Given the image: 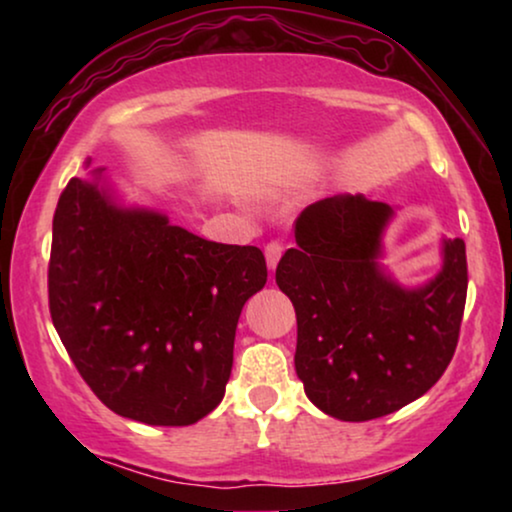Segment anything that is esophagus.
<instances>
[{"label": "esophagus", "instance_id": "1", "mask_svg": "<svg viewBox=\"0 0 512 512\" xmlns=\"http://www.w3.org/2000/svg\"><path fill=\"white\" fill-rule=\"evenodd\" d=\"M282 251H284V247H282V242H279V240H272V242L265 244V261H268L270 270L277 268L279 258H282Z\"/></svg>", "mask_w": 512, "mask_h": 512}]
</instances>
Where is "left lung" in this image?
Listing matches in <instances>:
<instances>
[{
    "label": "left lung",
    "instance_id": "8db88e82",
    "mask_svg": "<svg viewBox=\"0 0 512 512\" xmlns=\"http://www.w3.org/2000/svg\"><path fill=\"white\" fill-rule=\"evenodd\" d=\"M391 207L335 195L296 219V249L277 284L296 307V373L326 415L368 422L424 396L450 366L464 317V240H445L443 270L408 291L384 275L382 230Z\"/></svg>",
    "mask_w": 512,
    "mask_h": 512
}]
</instances>
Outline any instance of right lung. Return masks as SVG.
Wrapping results in <instances>:
<instances>
[{"instance_id":"1","label":"right lung","mask_w":512,"mask_h":512,"mask_svg":"<svg viewBox=\"0 0 512 512\" xmlns=\"http://www.w3.org/2000/svg\"><path fill=\"white\" fill-rule=\"evenodd\" d=\"M265 279L258 247L116 207L95 181L69 179L55 207L53 326L93 394L135 422L188 426L221 403L237 319Z\"/></svg>"}]
</instances>
